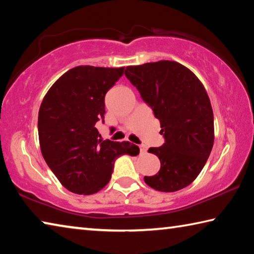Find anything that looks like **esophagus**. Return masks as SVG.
I'll return each instance as SVG.
<instances>
[{"label": "esophagus", "instance_id": "1", "mask_svg": "<svg viewBox=\"0 0 254 254\" xmlns=\"http://www.w3.org/2000/svg\"><path fill=\"white\" fill-rule=\"evenodd\" d=\"M147 150H148L147 145H144V144L140 145V151H141V153H145V152H147Z\"/></svg>", "mask_w": 254, "mask_h": 254}]
</instances>
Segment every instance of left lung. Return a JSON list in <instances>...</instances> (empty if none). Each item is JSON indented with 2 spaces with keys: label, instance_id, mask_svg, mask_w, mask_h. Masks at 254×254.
<instances>
[{
  "label": "left lung",
  "instance_id": "obj_1",
  "mask_svg": "<svg viewBox=\"0 0 254 254\" xmlns=\"http://www.w3.org/2000/svg\"><path fill=\"white\" fill-rule=\"evenodd\" d=\"M126 76L160 121L166 142L150 148L160 170L144 176L158 191L174 192L190 185L204 168L214 143V117L207 92L187 67L173 60L127 66Z\"/></svg>",
  "mask_w": 254,
  "mask_h": 254
}]
</instances>
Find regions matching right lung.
Returning <instances> with one entry per match:
<instances>
[{
    "label": "right lung",
    "instance_id": "obj_1",
    "mask_svg": "<svg viewBox=\"0 0 254 254\" xmlns=\"http://www.w3.org/2000/svg\"><path fill=\"white\" fill-rule=\"evenodd\" d=\"M124 67L77 66L55 81L42 100L38 133L42 157L60 184L78 195H92L109 184L114 160L136 156L137 145L103 140L95 127L104 119L105 94Z\"/></svg>",
    "mask_w": 254,
    "mask_h": 254
}]
</instances>
